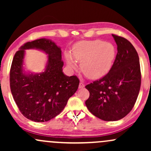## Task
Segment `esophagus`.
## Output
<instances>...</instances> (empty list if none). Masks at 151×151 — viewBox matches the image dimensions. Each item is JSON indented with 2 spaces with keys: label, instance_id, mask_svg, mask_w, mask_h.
Segmentation results:
<instances>
[{
  "label": "esophagus",
  "instance_id": "34e87169",
  "mask_svg": "<svg viewBox=\"0 0 151 151\" xmlns=\"http://www.w3.org/2000/svg\"><path fill=\"white\" fill-rule=\"evenodd\" d=\"M84 83L80 81V83H79V89H82V88H84Z\"/></svg>",
  "mask_w": 151,
  "mask_h": 151
}]
</instances>
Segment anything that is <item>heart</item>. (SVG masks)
<instances>
[{
	"label": "heart",
	"mask_w": 151,
	"mask_h": 151,
	"mask_svg": "<svg viewBox=\"0 0 151 151\" xmlns=\"http://www.w3.org/2000/svg\"><path fill=\"white\" fill-rule=\"evenodd\" d=\"M116 51L112 43L100 40L80 41L72 49L74 60L81 61L80 68L86 77L97 79L105 76L111 69L116 58ZM70 54L66 60L70 67L74 69L76 64Z\"/></svg>",
	"instance_id": "obj_1"
}]
</instances>
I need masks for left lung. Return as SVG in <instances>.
<instances>
[{
    "label": "left lung",
    "mask_w": 151,
    "mask_h": 151,
    "mask_svg": "<svg viewBox=\"0 0 151 151\" xmlns=\"http://www.w3.org/2000/svg\"><path fill=\"white\" fill-rule=\"evenodd\" d=\"M118 52L109 73L87 84L85 104L93 115L106 121L120 120L134 106L141 83L138 53L126 38L112 35Z\"/></svg>",
    "instance_id": "left-lung-1"
}]
</instances>
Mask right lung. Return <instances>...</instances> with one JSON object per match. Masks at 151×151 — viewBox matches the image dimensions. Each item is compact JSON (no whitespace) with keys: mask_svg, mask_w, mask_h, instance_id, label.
<instances>
[{"mask_svg":"<svg viewBox=\"0 0 151 151\" xmlns=\"http://www.w3.org/2000/svg\"><path fill=\"white\" fill-rule=\"evenodd\" d=\"M37 49L48 55L46 68L41 73L26 74L23 70L25 49ZM61 48L50 40L27 42L16 52L10 71L12 95L21 114L35 122L50 121L60 114L77 91L79 80L64 74Z\"/></svg>","mask_w":151,"mask_h":151,"instance_id":"right-lung-1","label":"right lung"}]
</instances>
